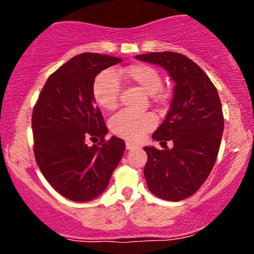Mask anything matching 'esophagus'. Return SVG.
<instances>
[{"label": "esophagus", "mask_w": 254, "mask_h": 254, "mask_svg": "<svg viewBox=\"0 0 254 254\" xmlns=\"http://www.w3.org/2000/svg\"><path fill=\"white\" fill-rule=\"evenodd\" d=\"M125 147H127V150L138 149V145H136V144H133V143H130V142H127V143H125Z\"/></svg>", "instance_id": "34e87169"}]
</instances>
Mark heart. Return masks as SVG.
<instances>
[{
	"mask_svg": "<svg viewBox=\"0 0 254 254\" xmlns=\"http://www.w3.org/2000/svg\"><path fill=\"white\" fill-rule=\"evenodd\" d=\"M123 78L127 82L136 84L150 95L154 105L160 106L167 100V93L162 89V76L155 66L145 63H135L124 66L113 72L105 70L95 77L92 93L95 103L101 110L113 111L117 109L121 94V82ZM155 119L149 113H137L122 111L113 116L110 121V129L115 135L127 141H139L147 132L154 129Z\"/></svg>",
	"mask_w": 254,
	"mask_h": 254,
	"instance_id": "1",
	"label": "heart"
}]
</instances>
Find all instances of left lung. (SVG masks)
<instances>
[{"label": "left lung", "instance_id": "8db88e82", "mask_svg": "<svg viewBox=\"0 0 254 254\" xmlns=\"http://www.w3.org/2000/svg\"><path fill=\"white\" fill-rule=\"evenodd\" d=\"M136 58L161 65L176 83L171 109L153 133L161 143L173 142V148L144 147V177L156 197L183 200L203 185L216 162L224 127L220 97L208 75L182 54L150 52Z\"/></svg>", "mask_w": 254, "mask_h": 254}]
</instances>
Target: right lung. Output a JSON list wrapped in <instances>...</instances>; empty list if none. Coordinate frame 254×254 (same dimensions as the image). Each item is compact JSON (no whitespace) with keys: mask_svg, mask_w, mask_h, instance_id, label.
I'll return each instance as SVG.
<instances>
[{"mask_svg":"<svg viewBox=\"0 0 254 254\" xmlns=\"http://www.w3.org/2000/svg\"><path fill=\"white\" fill-rule=\"evenodd\" d=\"M121 62L93 52L72 57L49 76L33 107L38 167L58 193L74 202L103 193L123 156V139H105L107 127L92 93L99 72ZM88 140L99 143L89 147Z\"/></svg>","mask_w":254,"mask_h":254,"instance_id":"1","label":"right lung"}]
</instances>
